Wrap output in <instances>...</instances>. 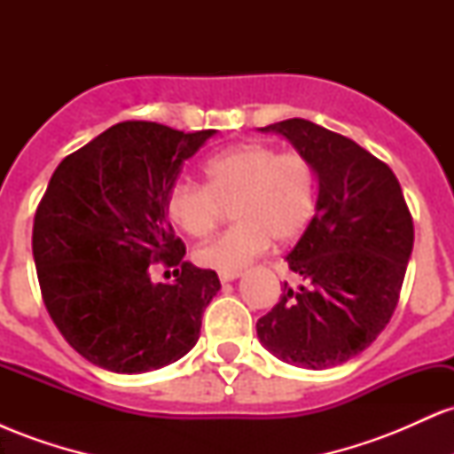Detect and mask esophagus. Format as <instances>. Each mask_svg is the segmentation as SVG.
<instances>
[{"mask_svg": "<svg viewBox=\"0 0 454 454\" xmlns=\"http://www.w3.org/2000/svg\"><path fill=\"white\" fill-rule=\"evenodd\" d=\"M241 275V270H220V279L222 281H232Z\"/></svg>", "mask_w": 454, "mask_h": 454, "instance_id": "34e87169", "label": "esophagus"}]
</instances>
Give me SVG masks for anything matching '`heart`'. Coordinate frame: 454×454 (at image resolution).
<instances>
[{
  "label": "heart",
  "instance_id": "heart-1",
  "mask_svg": "<svg viewBox=\"0 0 454 454\" xmlns=\"http://www.w3.org/2000/svg\"><path fill=\"white\" fill-rule=\"evenodd\" d=\"M205 185L179 181L166 196V215L194 239L209 237L232 207L231 231L196 249L202 267L237 270L269 249L270 241L293 245L317 211V179L299 151L264 143L234 145L202 164Z\"/></svg>",
  "mask_w": 454,
  "mask_h": 454
}]
</instances>
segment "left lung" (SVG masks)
Segmentation results:
<instances>
[{
    "mask_svg": "<svg viewBox=\"0 0 454 454\" xmlns=\"http://www.w3.org/2000/svg\"><path fill=\"white\" fill-rule=\"evenodd\" d=\"M294 145L317 175V211L288 254L299 288L256 322L258 340L284 363L326 369L376 341L399 303L414 222L388 164L307 119L260 128Z\"/></svg>",
    "mask_w": 454,
    "mask_h": 454,
    "instance_id": "8db88e82",
    "label": "left lung"
}]
</instances>
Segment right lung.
I'll use <instances>...</instances> for the list:
<instances>
[{
  "instance_id": "obj_1",
  "label": "right lung",
  "mask_w": 454,
  "mask_h": 454,
  "mask_svg": "<svg viewBox=\"0 0 454 454\" xmlns=\"http://www.w3.org/2000/svg\"><path fill=\"white\" fill-rule=\"evenodd\" d=\"M213 134L121 121L51 176L31 234L40 290L64 340L98 367L151 372L179 361L200 337L220 279L184 262L166 196L184 160ZM153 263L173 268L176 279L155 285Z\"/></svg>"
}]
</instances>
